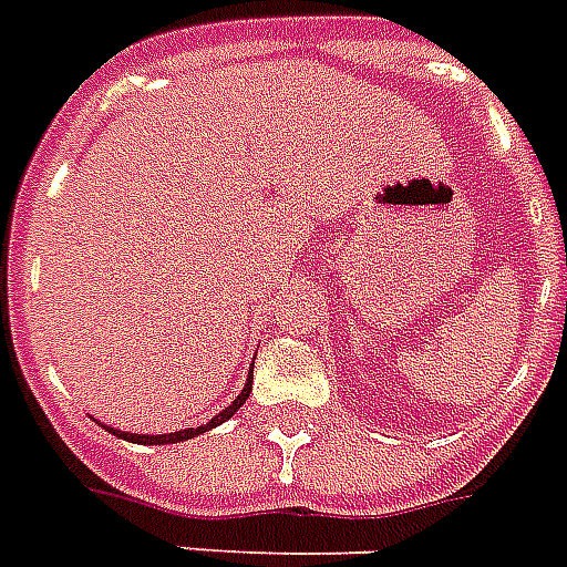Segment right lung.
I'll use <instances>...</instances> for the list:
<instances>
[{"instance_id":"right-lung-1","label":"right lung","mask_w":567,"mask_h":567,"mask_svg":"<svg viewBox=\"0 0 567 567\" xmlns=\"http://www.w3.org/2000/svg\"><path fill=\"white\" fill-rule=\"evenodd\" d=\"M249 392H252V371H249V380H246V386L240 389V395H237L231 404H228L219 416H214L207 425L202 427H184V431H175V434H127V431H118V427H110V425H103L110 434H115V437L121 440H127V443H145V446H166V443H184V440H193L196 434H205V431H210V427L216 425H223L226 419H231L240 410V404H246V399H249Z\"/></svg>"}]
</instances>
